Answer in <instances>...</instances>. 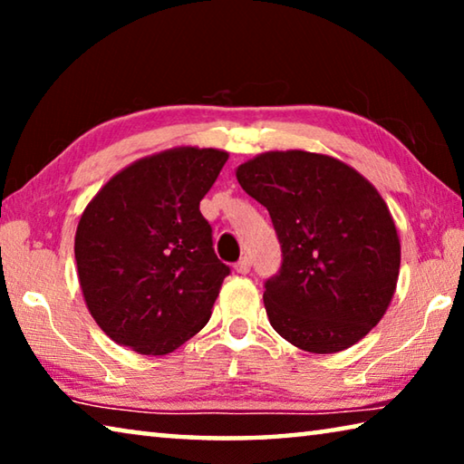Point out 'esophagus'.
Segmentation results:
<instances>
[{
  "label": "esophagus",
  "instance_id": "obj_1",
  "mask_svg": "<svg viewBox=\"0 0 464 464\" xmlns=\"http://www.w3.org/2000/svg\"><path fill=\"white\" fill-rule=\"evenodd\" d=\"M249 268H251V266H249V257L247 256H243L241 260L235 264V272H237V274H247Z\"/></svg>",
  "mask_w": 464,
  "mask_h": 464
}]
</instances>
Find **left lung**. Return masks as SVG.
I'll return each instance as SVG.
<instances>
[{
  "label": "left lung",
  "instance_id": "left-lung-1",
  "mask_svg": "<svg viewBox=\"0 0 464 464\" xmlns=\"http://www.w3.org/2000/svg\"><path fill=\"white\" fill-rule=\"evenodd\" d=\"M235 176L280 239V272L264 290L276 334L313 354L362 340L387 313L401 266L379 190L348 163L301 149L256 155Z\"/></svg>",
  "mask_w": 464,
  "mask_h": 464
}]
</instances>
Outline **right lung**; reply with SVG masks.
<instances>
[{
  "instance_id": "obj_1",
  "label": "right lung",
  "mask_w": 464,
  "mask_h": 464,
  "mask_svg": "<svg viewBox=\"0 0 464 464\" xmlns=\"http://www.w3.org/2000/svg\"><path fill=\"white\" fill-rule=\"evenodd\" d=\"M229 153L174 147L114 174L75 231L77 276L110 340L166 356L208 324L229 266L213 249L200 200Z\"/></svg>"
}]
</instances>
